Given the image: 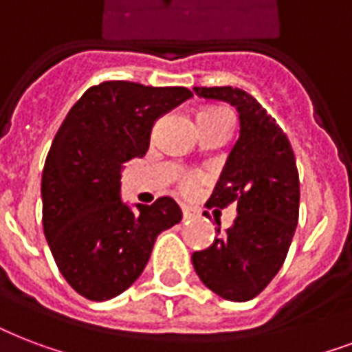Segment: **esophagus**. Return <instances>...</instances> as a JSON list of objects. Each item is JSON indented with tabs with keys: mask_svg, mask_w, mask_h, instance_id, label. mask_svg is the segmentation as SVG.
I'll list each match as a JSON object with an SVG mask.
<instances>
[{
	"mask_svg": "<svg viewBox=\"0 0 352 352\" xmlns=\"http://www.w3.org/2000/svg\"><path fill=\"white\" fill-rule=\"evenodd\" d=\"M182 216H184V219L195 218V210H192L190 206H182Z\"/></svg>",
	"mask_w": 352,
	"mask_h": 352,
	"instance_id": "34e87169",
	"label": "esophagus"
}]
</instances>
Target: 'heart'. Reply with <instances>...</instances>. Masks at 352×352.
<instances>
[{
	"mask_svg": "<svg viewBox=\"0 0 352 352\" xmlns=\"http://www.w3.org/2000/svg\"><path fill=\"white\" fill-rule=\"evenodd\" d=\"M197 125H223V127L230 129L232 125V114L227 111L225 107H208L197 114ZM201 182L199 173H182L181 181H179V188L184 194H194L195 188Z\"/></svg>",
	"mask_w": 352,
	"mask_h": 352,
	"instance_id": "obj_1",
	"label": "heart"
}]
</instances>
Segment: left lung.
Instances as JSON below:
<instances>
[{"mask_svg": "<svg viewBox=\"0 0 352 352\" xmlns=\"http://www.w3.org/2000/svg\"><path fill=\"white\" fill-rule=\"evenodd\" d=\"M205 99L234 104L240 138L206 205H236L227 234L192 254L206 288L227 301L253 299L283 267L299 221V173L288 136L256 99L241 88L195 87ZM219 234V229H218Z\"/></svg>", "mask_w": 352, "mask_h": 352, "instance_id": "obj_1", "label": "left lung"}]
</instances>
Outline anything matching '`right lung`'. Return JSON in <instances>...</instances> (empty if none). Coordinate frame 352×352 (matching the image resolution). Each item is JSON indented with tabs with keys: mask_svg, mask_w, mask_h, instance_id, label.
Returning <instances> with one entry per match:
<instances>
[{
	"mask_svg": "<svg viewBox=\"0 0 352 352\" xmlns=\"http://www.w3.org/2000/svg\"><path fill=\"white\" fill-rule=\"evenodd\" d=\"M194 96L184 87L104 80L69 109L42 171V223L58 272L90 301H109L140 277L157 236L182 219L164 195L131 210L122 166L149 149L153 123Z\"/></svg>",
	"mask_w": 352,
	"mask_h": 352,
	"instance_id": "add662e5",
	"label": "right lung"
}]
</instances>
